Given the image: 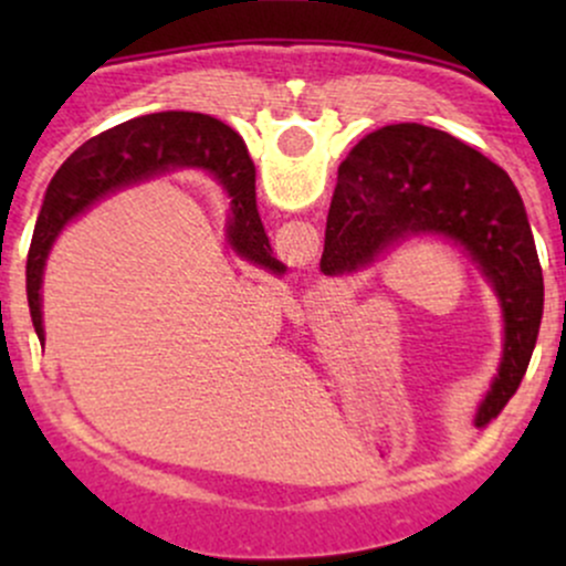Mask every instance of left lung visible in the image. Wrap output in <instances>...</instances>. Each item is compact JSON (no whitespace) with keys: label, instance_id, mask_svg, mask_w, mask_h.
I'll return each mask as SVG.
<instances>
[{"label":"left lung","instance_id":"8db88e82","mask_svg":"<svg viewBox=\"0 0 566 566\" xmlns=\"http://www.w3.org/2000/svg\"><path fill=\"white\" fill-rule=\"evenodd\" d=\"M412 237L463 252L503 319V354L473 423L484 426L516 394L543 319V269L524 201L505 170L463 140L426 125H388L350 148L324 233L322 271L346 276Z\"/></svg>","mask_w":566,"mask_h":566}]
</instances>
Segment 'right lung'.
<instances>
[{
	"label": "right lung",
	"mask_w": 566,
	"mask_h": 566,
	"mask_svg": "<svg viewBox=\"0 0 566 566\" xmlns=\"http://www.w3.org/2000/svg\"><path fill=\"white\" fill-rule=\"evenodd\" d=\"M170 167H199L216 175L231 199V216L226 226L229 244L244 261L279 276L284 274V265L271 252L258 216L255 165L247 157L242 138L229 125L207 114L165 112L138 116L76 148L44 193L25 261V295L42 346V282L55 239L71 220L84 216L95 201L114 193L116 188L140 184Z\"/></svg>",
	"instance_id": "obj_1"
}]
</instances>
